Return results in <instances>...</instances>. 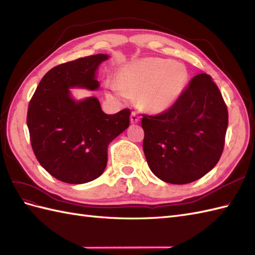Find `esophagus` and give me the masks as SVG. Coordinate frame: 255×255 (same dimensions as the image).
Masks as SVG:
<instances>
[{"label":"esophagus","instance_id":"obj_1","mask_svg":"<svg viewBox=\"0 0 255 255\" xmlns=\"http://www.w3.org/2000/svg\"><path fill=\"white\" fill-rule=\"evenodd\" d=\"M139 119H140L139 114H137L136 112H133L130 114V122L132 123H138L139 122Z\"/></svg>","mask_w":255,"mask_h":255}]
</instances>
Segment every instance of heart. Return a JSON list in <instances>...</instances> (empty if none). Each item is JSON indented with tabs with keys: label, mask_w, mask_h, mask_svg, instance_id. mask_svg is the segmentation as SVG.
<instances>
[{
	"label": "heart",
	"mask_w": 255,
	"mask_h": 255,
	"mask_svg": "<svg viewBox=\"0 0 255 255\" xmlns=\"http://www.w3.org/2000/svg\"><path fill=\"white\" fill-rule=\"evenodd\" d=\"M188 82V71L181 63L166 58H143L119 69L117 85L110 87L119 99L137 97L142 110L160 114L172 107Z\"/></svg>",
	"instance_id": "1"
}]
</instances>
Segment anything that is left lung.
<instances>
[{"label":"left lung","mask_w":255,"mask_h":255,"mask_svg":"<svg viewBox=\"0 0 255 255\" xmlns=\"http://www.w3.org/2000/svg\"><path fill=\"white\" fill-rule=\"evenodd\" d=\"M228 122L227 106L212 76L195 75L167 112L142 116V148L151 171L176 185L201 179L218 163Z\"/></svg>","instance_id":"obj_1"}]
</instances>
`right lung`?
<instances>
[{
  "label": "right lung",
  "mask_w": 255,
  "mask_h": 255,
  "mask_svg": "<svg viewBox=\"0 0 255 255\" xmlns=\"http://www.w3.org/2000/svg\"><path fill=\"white\" fill-rule=\"evenodd\" d=\"M109 58L97 54L52 68L29 102L26 122L33 151L61 182L84 184L101 175L110 143L129 126V110L107 115L98 98L72 96L73 88L99 89L97 71Z\"/></svg>",
  "instance_id": "obj_1"
}]
</instances>
